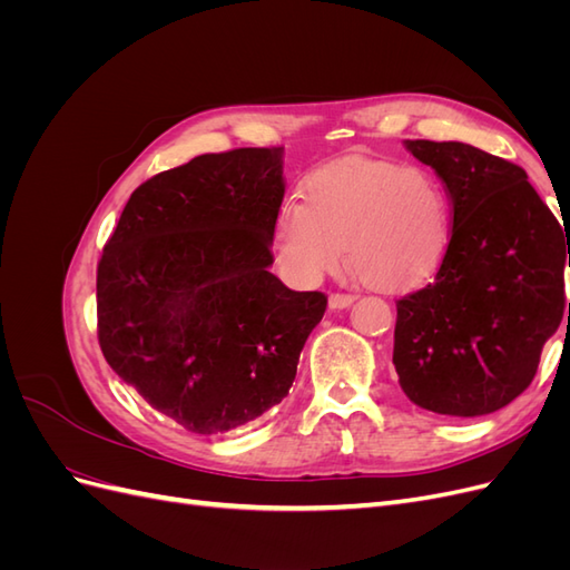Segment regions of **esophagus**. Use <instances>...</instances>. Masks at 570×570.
Masks as SVG:
<instances>
[{
    "label": "esophagus",
    "instance_id": "34e87169",
    "mask_svg": "<svg viewBox=\"0 0 570 570\" xmlns=\"http://www.w3.org/2000/svg\"><path fill=\"white\" fill-rule=\"evenodd\" d=\"M354 295H340V292H335V295H331V299H327V304H331V308H347L354 304Z\"/></svg>",
    "mask_w": 570,
    "mask_h": 570
}]
</instances>
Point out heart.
I'll use <instances>...</instances> for the list:
<instances>
[{
    "label": "heart",
    "instance_id": "b5f03b06",
    "mask_svg": "<svg viewBox=\"0 0 570 570\" xmlns=\"http://www.w3.org/2000/svg\"><path fill=\"white\" fill-rule=\"evenodd\" d=\"M454 214L444 183L425 166L342 157L304 178L273 223V254L297 285H316L344 262L373 289L425 283L452 245Z\"/></svg>",
    "mask_w": 570,
    "mask_h": 570
}]
</instances>
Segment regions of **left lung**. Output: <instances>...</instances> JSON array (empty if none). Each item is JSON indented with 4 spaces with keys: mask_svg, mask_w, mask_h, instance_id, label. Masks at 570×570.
Returning a JSON list of instances; mask_svg holds the SVG:
<instances>
[{
    "mask_svg": "<svg viewBox=\"0 0 570 570\" xmlns=\"http://www.w3.org/2000/svg\"><path fill=\"white\" fill-rule=\"evenodd\" d=\"M406 149L444 183L454 230L435 278L396 302L392 364L413 404L482 416L532 383L566 314L568 228L521 166L463 142Z\"/></svg>",
    "mask_w": 570,
    "mask_h": 570,
    "instance_id": "left-lung-1",
    "label": "left lung"
}]
</instances>
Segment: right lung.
Segmentation results:
<instances>
[{"instance_id": "obj_1", "label": "right lung", "mask_w": 570, "mask_h": 570, "mask_svg": "<svg viewBox=\"0 0 570 570\" xmlns=\"http://www.w3.org/2000/svg\"><path fill=\"white\" fill-rule=\"evenodd\" d=\"M283 197V147L202 154L135 189L99 258L101 354L189 433L281 404L325 314L268 271Z\"/></svg>"}]
</instances>
